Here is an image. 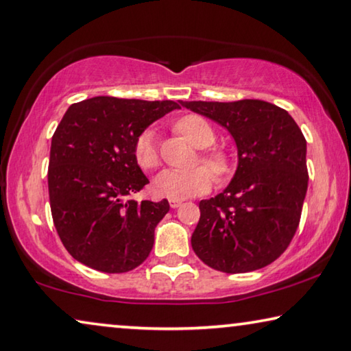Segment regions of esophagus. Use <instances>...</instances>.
<instances>
[{
    "label": "esophagus",
    "mask_w": 351,
    "mask_h": 351,
    "mask_svg": "<svg viewBox=\"0 0 351 351\" xmlns=\"http://www.w3.org/2000/svg\"><path fill=\"white\" fill-rule=\"evenodd\" d=\"M169 203H170V208L171 209H176V208H180V206H181V199H173V198H171Z\"/></svg>",
    "instance_id": "obj_1"
}]
</instances>
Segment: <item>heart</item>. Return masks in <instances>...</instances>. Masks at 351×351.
Returning a JSON list of instances; mask_svg holds the SVG:
<instances>
[{"label": "heart", "instance_id": "1", "mask_svg": "<svg viewBox=\"0 0 351 351\" xmlns=\"http://www.w3.org/2000/svg\"><path fill=\"white\" fill-rule=\"evenodd\" d=\"M175 130L197 148H206L214 142V131L204 119L198 115H184L175 123ZM136 159L145 170L159 165V153L156 145V134L152 130L143 131L136 142ZM204 160L219 176L230 171V159L223 152H210ZM214 182L213 171L204 165L191 170H164L154 178V192L160 197L182 199L208 192Z\"/></svg>", "mask_w": 351, "mask_h": 351}]
</instances>
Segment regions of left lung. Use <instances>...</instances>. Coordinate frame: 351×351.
<instances>
[{"mask_svg":"<svg viewBox=\"0 0 351 351\" xmlns=\"http://www.w3.org/2000/svg\"><path fill=\"white\" fill-rule=\"evenodd\" d=\"M181 106L225 128L237 148L230 184L199 202L193 252L223 274L263 269L285 253L300 223L308 191L303 132L287 110L263 99Z\"/></svg>","mask_w":351,"mask_h":351,"instance_id":"8db88e82","label":"left lung"}]
</instances>
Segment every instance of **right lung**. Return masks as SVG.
Instances as JSON below:
<instances>
[{
  "instance_id": "add662e5",
  "label": "right lung",
  "mask_w": 351,
  "mask_h": 351,
  "mask_svg": "<svg viewBox=\"0 0 351 351\" xmlns=\"http://www.w3.org/2000/svg\"><path fill=\"white\" fill-rule=\"evenodd\" d=\"M175 109L180 104L170 99L114 97L66 109L51 138L48 192L60 241L81 264L123 274L148 258L170 204L125 198L148 184L136 159L138 136Z\"/></svg>"
}]
</instances>
